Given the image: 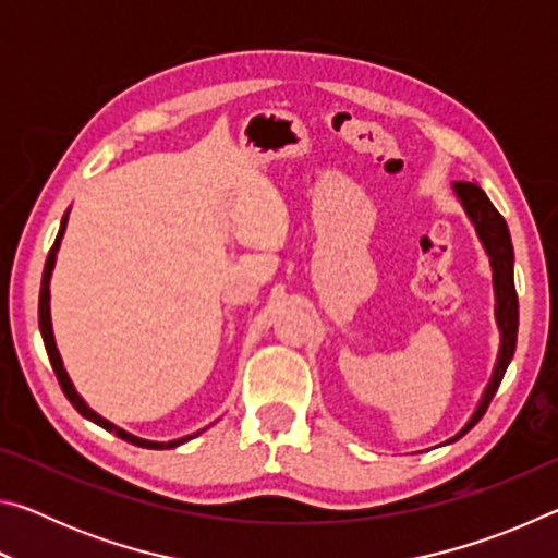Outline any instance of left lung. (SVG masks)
Returning <instances> with one entry per match:
<instances>
[{
  "label": "left lung",
  "mask_w": 558,
  "mask_h": 558,
  "mask_svg": "<svg viewBox=\"0 0 558 558\" xmlns=\"http://www.w3.org/2000/svg\"><path fill=\"white\" fill-rule=\"evenodd\" d=\"M456 192L460 196L462 206L470 214V219L475 221V229L483 239L485 248L489 253V260H493V270H495V292H497V323L499 329H502V347H499V356H497V366L493 379L487 384V391L480 401L477 411L472 413V418L468 421V426L462 428L456 438H450L448 442L458 440L465 436V433L475 426V423L483 418L489 401L499 389V381L507 372L509 362L514 356V347H517V325H519V302H517V290H514V251H512V239H509V229L493 202L487 199V194L472 182H458Z\"/></svg>",
  "instance_id": "1"
}]
</instances>
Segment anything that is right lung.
Masks as SVG:
<instances>
[{
  "label": "right lung",
  "mask_w": 558,
  "mask_h": 558,
  "mask_svg": "<svg viewBox=\"0 0 558 558\" xmlns=\"http://www.w3.org/2000/svg\"><path fill=\"white\" fill-rule=\"evenodd\" d=\"M63 231H65V216H63V221H61V231H59V235H56V241H53L51 251H49V258H46V266H44L41 292H39V327H41V337H44V344H46V354H49V359H51V366H53V372H56V379H59L61 389H63V393H65V399H69V401L73 403V409L78 411L81 415H86L88 421L98 423L100 428H106V430H110V433H116L118 438L132 442V446H140V448H153V450H162V448H177V446H182V442L192 440V438L196 436V433H194V436H186V438H179V440H169V442H153V440H143V438L130 436V433H125V430L118 428V426H112L110 421H106V418H102V415H98L96 411L88 409V405L83 403L81 396L75 393L73 384H71V379H69V374H65V369H63V362H61L59 349H56V342H53L51 313H49V280H51L53 263H56V251H59V243H61V239H63Z\"/></svg>",
  "instance_id": "right-lung-1"
}]
</instances>
